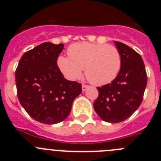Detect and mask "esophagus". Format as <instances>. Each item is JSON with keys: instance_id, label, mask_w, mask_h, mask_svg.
<instances>
[{"instance_id": "obj_1", "label": "esophagus", "mask_w": 161, "mask_h": 161, "mask_svg": "<svg viewBox=\"0 0 161 161\" xmlns=\"http://www.w3.org/2000/svg\"><path fill=\"white\" fill-rule=\"evenodd\" d=\"M89 87V86L87 85H82V91H83V92H85V91L86 90V89H87Z\"/></svg>"}]
</instances>
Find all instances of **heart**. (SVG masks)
<instances>
[{
	"mask_svg": "<svg viewBox=\"0 0 161 161\" xmlns=\"http://www.w3.org/2000/svg\"><path fill=\"white\" fill-rule=\"evenodd\" d=\"M69 57L59 55L57 65L69 80L80 77L85 68L89 81L95 85L112 82L119 75L122 57L117 47L104 43L78 42L68 48Z\"/></svg>",
	"mask_w": 161,
	"mask_h": 161,
	"instance_id": "b5f03b06",
	"label": "heart"
}]
</instances>
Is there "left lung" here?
<instances>
[{"label":"left lung","instance_id":"left-lung-1","mask_svg":"<svg viewBox=\"0 0 161 161\" xmlns=\"http://www.w3.org/2000/svg\"><path fill=\"white\" fill-rule=\"evenodd\" d=\"M122 57L117 77L110 84L97 87L93 108L107 123H117L130 117L139 107L147 86V73L139 54L123 42L114 41Z\"/></svg>","mask_w":161,"mask_h":161}]
</instances>
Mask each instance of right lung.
<instances>
[{
	"instance_id": "obj_1",
	"label": "right lung",
	"mask_w": 161,
	"mask_h": 161,
	"mask_svg": "<svg viewBox=\"0 0 161 161\" xmlns=\"http://www.w3.org/2000/svg\"><path fill=\"white\" fill-rule=\"evenodd\" d=\"M47 42L25 52L15 72L20 103L32 119L45 124L64 120L72 102L82 92L81 84L64 78L57 65L64 49Z\"/></svg>"
}]
</instances>
